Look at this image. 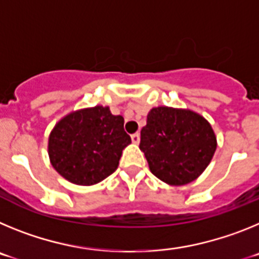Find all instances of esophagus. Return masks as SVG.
<instances>
[{
  "label": "esophagus",
  "mask_w": 259,
  "mask_h": 259,
  "mask_svg": "<svg viewBox=\"0 0 259 259\" xmlns=\"http://www.w3.org/2000/svg\"><path fill=\"white\" fill-rule=\"evenodd\" d=\"M131 140H132V143H134V144L140 143V134H139V132H136V134L132 135Z\"/></svg>",
  "instance_id": "34e87169"
}]
</instances>
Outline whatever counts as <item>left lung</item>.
Here are the masks:
<instances>
[{"mask_svg": "<svg viewBox=\"0 0 259 259\" xmlns=\"http://www.w3.org/2000/svg\"><path fill=\"white\" fill-rule=\"evenodd\" d=\"M140 149L154 176L170 185L193 182L217 149L211 125L188 109L153 107L141 130Z\"/></svg>", "mask_w": 259, "mask_h": 259, "instance_id": "1", "label": "left lung"}]
</instances>
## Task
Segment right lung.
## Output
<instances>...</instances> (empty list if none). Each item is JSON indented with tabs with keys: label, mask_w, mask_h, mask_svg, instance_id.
I'll list each match as a JSON object with an SVG mask.
<instances>
[{
	"label": "right lung",
	"mask_w": 259,
	"mask_h": 259,
	"mask_svg": "<svg viewBox=\"0 0 259 259\" xmlns=\"http://www.w3.org/2000/svg\"><path fill=\"white\" fill-rule=\"evenodd\" d=\"M122 115L107 106L81 109L62 118L49 135L50 163L66 180L93 185L118 168L123 149L131 144Z\"/></svg>",
	"instance_id": "1"
}]
</instances>
